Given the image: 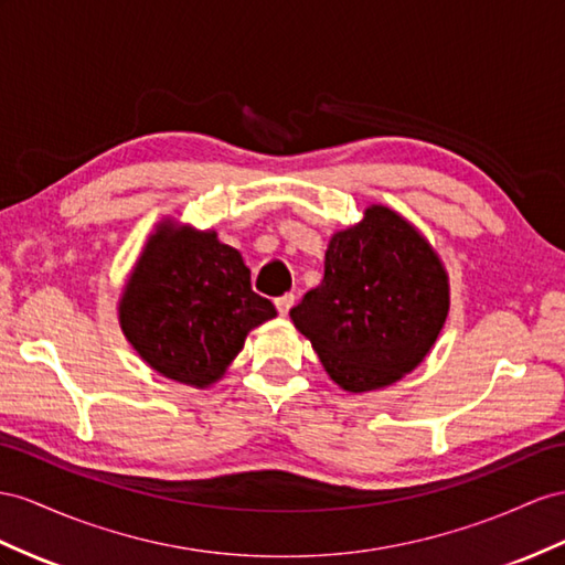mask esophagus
<instances>
[{
    "label": "esophagus",
    "instance_id": "esophagus-1",
    "mask_svg": "<svg viewBox=\"0 0 565 565\" xmlns=\"http://www.w3.org/2000/svg\"><path fill=\"white\" fill-rule=\"evenodd\" d=\"M294 294H286V296H281V298H277V300H274V306H277V310H279V315L281 317H286L288 315V310H291L294 308Z\"/></svg>",
    "mask_w": 565,
    "mask_h": 565
}]
</instances>
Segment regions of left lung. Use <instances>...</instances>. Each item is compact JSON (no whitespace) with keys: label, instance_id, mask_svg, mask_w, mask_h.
Instances as JSON below:
<instances>
[{"label":"left lung","instance_id":"obj_1","mask_svg":"<svg viewBox=\"0 0 565 565\" xmlns=\"http://www.w3.org/2000/svg\"><path fill=\"white\" fill-rule=\"evenodd\" d=\"M451 286L423 231L386 205L334 231L324 279L291 310L327 374L343 392L367 394L411 374L437 343Z\"/></svg>","mask_w":565,"mask_h":565}]
</instances>
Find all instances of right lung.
Returning <instances> with one entry per match:
<instances>
[{
	"label": "right lung",
	"mask_w": 565,
	"mask_h": 565,
	"mask_svg": "<svg viewBox=\"0 0 565 565\" xmlns=\"http://www.w3.org/2000/svg\"><path fill=\"white\" fill-rule=\"evenodd\" d=\"M126 341L162 377L207 388L250 331L277 317L250 288V269L214 228L171 216L154 224L117 302Z\"/></svg>",
	"instance_id": "add662e5"
}]
</instances>
